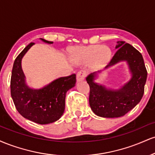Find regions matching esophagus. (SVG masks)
I'll return each instance as SVG.
<instances>
[{
  "instance_id": "esophagus-1",
  "label": "esophagus",
  "mask_w": 155,
  "mask_h": 155,
  "mask_svg": "<svg viewBox=\"0 0 155 155\" xmlns=\"http://www.w3.org/2000/svg\"><path fill=\"white\" fill-rule=\"evenodd\" d=\"M86 75H87V74L84 71V70L79 71L77 73V74H76V80H77V81H79H79H83V80L84 79Z\"/></svg>"
}]
</instances>
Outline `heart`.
I'll return each instance as SVG.
<instances>
[{"mask_svg":"<svg viewBox=\"0 0 155 155\" xmlns=\"http://www.w3.org/2000/svg\"><path fill=\"white\" fill-rule=\"evenodd\" d=\"M111 57L110 48L105 45L93 44L72 48L70 51L71 60L78 64L87 63L91 70L101 69L109 62Z\"/></svg>","mask_w":155,"mask_h":155,"instance_id":"1","label":"heart"}]
</instances>
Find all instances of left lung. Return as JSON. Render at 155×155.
Here are the masks:
<instances>
[{
  "mask_svg": "<svg viewBox=\"0 0 155 155\" xmlns=\"http://www.w3.org/2000/svg\"><path fill=\"white\" fill-rule=\"evenodd\" d=\"M117 52L105 70L120 62H126L131 74L130 79L120 88L112 89L95 81L102 71L92 73L86 78L90 88V108L97 116L106 118L122 117L133 109L143 97L147 77L143 57L139 51L124 41H117Z\"/></svg>",
  "mask_w": 155,
  "mask_h": 155,
  "instance_id": "left-lung-1",
  "label": "left lung"
}]
</instances>
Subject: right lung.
<instances>
[{
    "mask_svg": "<svg viewBox=\"0 0 155 155\" xmlns=\"http://www.w3.org/2000/svg\"><path fill=\"white\" fill-rule=\"evenodd\" d=\"M41 41L51 44L43 38ZM31 43L17 57L11 78V95L16 108L23 117L40 124L56 122L65 111L66 92L76 85V74L60 77L40 89H33L26 82L22 68V58L34 45Z\"/></svg>",
    "mask_w": 155,
    "mask_h": 155,
    "instance_id": "1",
    "label": "right lung"
}]
</instances>
